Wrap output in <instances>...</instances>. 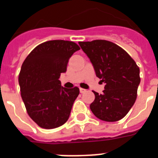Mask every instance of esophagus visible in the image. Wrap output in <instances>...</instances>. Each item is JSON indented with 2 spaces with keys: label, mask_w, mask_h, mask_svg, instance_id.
Returning <instances> with one entry per match:
<instances>
[{
  "label": "esophagus",
  "mask_w": 158,
  "mask_h": 158,
  "mask_svg": "<svg viewBox=\"0 0 158 158\" xmlns=\"http://www.w3.org/2000/svg\"><path fill=\"white\" fill-rule=\"evenodd\" d=\"M86 92V89H80V93H85Z\"/></svg>",
  "instance_id": "1"
}]
</instances>
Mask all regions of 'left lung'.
I'll return each instance as SVG.
<instances>
[{
  "instance_id": "1",
  "label": "left lung",
  "mask_w": 158,
  "mask_h": 158,
  "mask_svg": "<svg viewBox=\"0 0 158 158\" xmlns=\"http://www.w3.org/2000/svg\"><path fill=\"white\" fill-rule=\"evenodd\" d=\"M89 58L97 77L105 83L102 94L93 92L90 109L106 122L120 120L131 110L137 98L140 84L139 66L118 45L107 40L79 42Z\"/></svg>"
}]
</instances>
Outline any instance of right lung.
I'll return each mask as SVG.
<instances>
[{"mask_svg": "<svg viewBox=\"0 0 158 158\" xmlns=\"http://www.w3.org/2000/svg\"><path fill=\"white\" fill-rule=\"evenodd\" d=\"M77 44L65 40L42 43L24 60L19 75L21 97L27 114L42 128L53 129L68 120L79 89H66L59 81L66 72Z\"/></svg>", "mask_w": 158, "mask_h": 158, "instance_id": "add662e5", "label": "right lung"}]
</instances>
